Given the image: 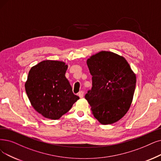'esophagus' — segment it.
<instances>
[{
    "instance_id": "esophagus-1",
    "label": "esophagus",
    "mask_w": 161,
    "mask_h": 161,
    "mask_svg": "<svg viewBox=\"0 0 161 161\" xmlns=\"http://www.w3.org/2000/svg\"><path fill=\"white\" fill-rule=\"evenodd\" d=\"M78 96H79V97L80 98H82L83 96H84V92H83L82 91H80L79 92V94H78Z\"/></svg>"
}]
</instances>
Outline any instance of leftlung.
Here are the masks:
<instances>
[{"label":"left lung","mask_w":161,"mask_h":161,"mask_svg":"<svg viewBox=\"0 0 161 161\" xmlns=\"http://www.w3.org/2000/svg\"><path fill=\"white\" fill-rule=\"evenodd\" d=\"M92 76V87L85 98L95 118L112 124L129 110L136 85V76L124 57L102 51L86 61Z\"/></svg>","instance_id":"8db88e82"}]
</instances>
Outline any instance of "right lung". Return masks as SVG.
I'll list each match as a JSON object with an SVG mask.
<instances>
[{"label": "right lung", "mask_w": 161, "mask_h": 161, "mask_svg": "<svg viewBox=\"0 0 161 161\" xmlns=\"http://www.w3.org/2000/svg\"><path fill=\"white\" fill-rule=\"evenodd\" d=\"M67 65L46 60L32 67L25 83L31 106L43 117L58 119L79 99L65 77Z\"/></svg>", "instance_id": "add662e5"}]
</instances>
